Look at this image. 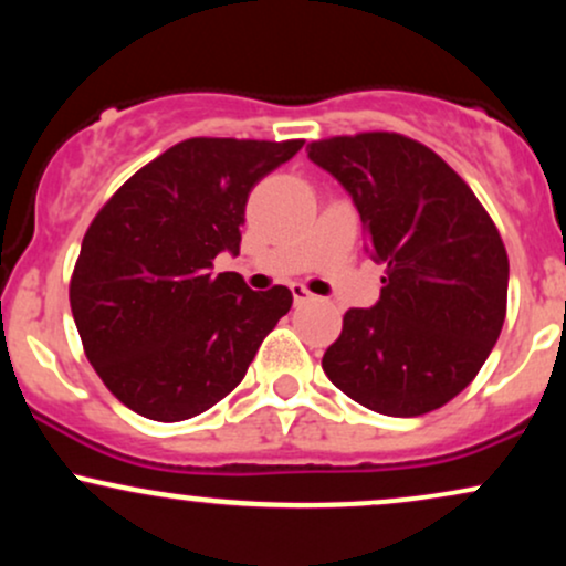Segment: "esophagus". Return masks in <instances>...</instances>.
Listing matches in <instances>:
<instances>
[{
    "instance_id": "obj_1",
    "label": "esophagus",
    "mask_w": 566,
    "mask_h": 566,
    "mask_svg": "<svg viewBox=\"0 0 566 566\" xmlns=\"http://www.w3.org/2000/svg\"><path fill=\"white\" fill-rule=\"evenodd\" d=\"M292 297H295V305H301V303H305V301H311V297H314V295H311V292H308V287H305V284H292Z\"/></svg>"
}]
</instances>
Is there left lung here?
<instances>
[{
	"label": "left lung",
	"instance_id": "8db88e82",
	"mask_svg": "<svg viewBox=\"0 0 566 566\" xmlns=\"http://www.w3.org/2000/svg\"><path fill=\"white\" fill-rule=\"evenodd\" d=\"M354 199L380 301L350 308L322 367L373 412L418 418L454 399L505 322L509 252L469 184L423 143L356 133L305 146Z\"/></svg>",
	"mask_w": 566,
	"mask_h": 566
}]
</instances>
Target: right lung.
<instances>
[{"label": "right lung", "instance_id": "obj_1", "mask_svg": "<svg viewBox=\"0 0 566 566\" xmlns=\"http://www.w3.org/2000/svg\"><path fill=\"white\" fill-rule=\"evenodd\" d=\"M303 140L188 138L140 167L97 210L69 284L84 354L122 405L178 423L244 378L292 305L282 284L255 292L233 271L250 191Z\"/></svg>", "mask_w": 566, "mask_h": 566}]
</instances>
